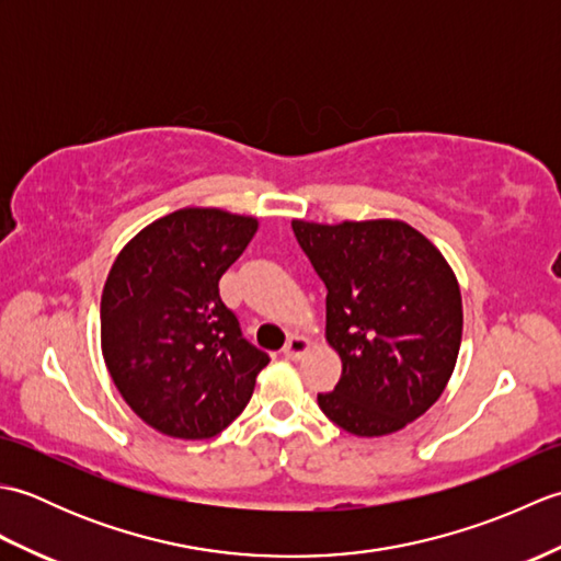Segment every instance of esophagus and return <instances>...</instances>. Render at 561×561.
<instances>
[{
  "instance_id": "obj_1",
  "label": "esophagus",
  "mask_w": 561,
  "mask_h": 561,
  "mask_svg": "<svg viewBox=\"0 0 561 561\" xmlns=\"http://www.w3.org/2000/svg\"><path fill=\"white\" fill-rule=\"evenodd\" d=\"M282 352H284V356H287V359L296 362V359H301V356H306L308 352H311V342H308L301 335H291L287 340V344H284Z\"/></svg>"
}]
</instances>
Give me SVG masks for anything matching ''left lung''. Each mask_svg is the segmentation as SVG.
I'll list each match as a JSON object with an SVG mask.
<instances>
[{
	"label": "left lung",
	"mask_w": 561,
	"mask_h": 561,
	"mask_svg": "<svg viewBox=\"0 0 561 561\" xmlns=\"http://www.w3.org/2000/svg\"><path fill=\"white\" fill-rule=\"evenodd\" d=\"M291 229L325 282V340L342 359L340 383L318 396L320 410L354 436L400 432L440 398L456 368V272L398 219H294Z\"/></svg>",
	"instance_id": "1"
}]
</instances>
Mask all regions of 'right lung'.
Here are the masks:
<instances>
[{"instance_id":"add662e5","label":"right lung","mask_w":561,"mask_h":561,"mask_svg":"<svg viewBox=\"0 0 561 561\" xmlns=\"http://www.w3.org/2000/svg\"><path fill=\"white\" fill-rule=\"evenodd\" d=\"M255 231V217L183 207L145 226L108 272L105 366L139 420L165 436H217L243 412L270 364L219 296L221 274Z\"/></svg>"}]
</instances>
